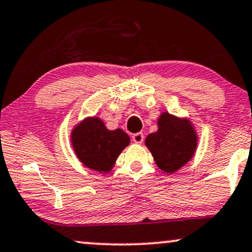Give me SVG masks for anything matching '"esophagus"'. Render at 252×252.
Segmentation results:
<instances>
[{"instance_id": "obj_1", "label": "esophagus", "mask_w": 252, "mask_h": 252, "mask_svg": "<svg viewBox=\"0 0 252 252\" xmlns=\"http://www.w3.org/2000/svg\"><path fill=\"white\" fill-rule=\"evenodd\" d=\"M132 140L134 141L136 144H141L144 141V134L141 132H137L134 133L132 136Z\"/></svg>"}]
</instances>
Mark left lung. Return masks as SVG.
Returning a JSON list of instances; mask_svg holds the SVG:
<instances>
[{"label":"left lung","instance_id":"left-lung-1","mask_svg":"<svg viewBox=\"0 0 252 252\" xmlns=\"http://www.w3.org/2000/svg\"><path fill=\"white\" fill-rule=\"evenodd\" d=\"M145 145L158 168L173 173L193 158L197 134L189 119L163 112L158 120V131L148 134Z\"/></svg>","mask_w":252,"mask_h":252}]
</instances>
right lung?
<instances>
[{
  "label": "right lung",
  "mask_w": 252,
  "mask_h": 252,
  "mask_svg": "<svg viewBox=\"0 0 252 252\" xmlns=\"http://www.w3.org/2000/svg\"><path fill=\"white\" fill-rule=\"evenodd\" d=\"M70 140L77 158L87 168L106 173L114 166L130 138L121 129L108 130L99 118H87L74 127Z\"/></svg>",
  "instance_id": "1"
}]
</instances>
